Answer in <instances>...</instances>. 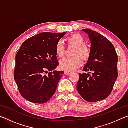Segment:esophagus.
<instances>
[{"mask_svg": "<svg viewBox=\"0 0 128 128\" xmlns=\"http://www.w3.org/2000/svg\"><path fill=\"white\" fill-rule=\"evenodd\" d=\"M64 72L65 74H69L71 73L70 71H68V70H64Z\"/></svg>", "mask_w": 128, "mask_h": 128, "instance_id": "34e87169", "label": "esophagus"}]
</instances>
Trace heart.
<instances>
[{"mask_svg":"<svg viewBox=\"0 0 128 128\" xmlns=\"http://www.w3.org/2000/svg\"><path fill=\"white\" fill-rule=\"evenodd\" d=\"M68 46H74L72 58H64L60 61L59 66L62 70L71 71L76 69L81 64V60L87 61L90 58L91 51L87 45L84 44L85 40L79 34H73L66 38ZM56 54L58 57L62 58L65 54V46L62 41H59L56 45Z\"/></svg>","mask_w":128,"mask_h":128,"instance_id":"b5f03b06","label":"heart"}]
</instances>
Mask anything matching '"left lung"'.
<instances>
[{"instance_id":"1","label":"left lung","mask_w":128,"mask_h":128,"mask_svg":"<svg viewBox=\"0 0 128 128\" xmlns=\"http://www.w3.org/2000/svg\"><path fill=\"white\" fill-rule=\"evenodd\" d=\"M81 30L89 37L91 54L83 69L88 73H80L77 89L84 99L95 102L111 94L118 78V57L114 45L104 36L90 29Z\"/></svg>"}]
</instances>
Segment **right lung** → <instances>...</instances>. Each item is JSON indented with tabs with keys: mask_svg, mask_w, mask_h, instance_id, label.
<instances>
[{
	"mask_svg": "<svg viewBox=\"0 0 128 128\" xmlns=\"http://www.w3.org/2000/svg\"><path fill=\"white\" fill-rule=\"evenodd\" d=\"M66 33L43 32L21 44L16 55L14 75L19 92L28 101L46 103L55 93L64 74L62 70H54L59 65L56 45Z\"/></svg>",
	"mask_w": 128,
	"mask_h": 128,
	"instance_id": "right-lung-1",
	"label": "right lung"
}]
</instances>
